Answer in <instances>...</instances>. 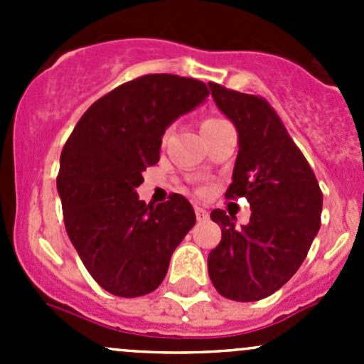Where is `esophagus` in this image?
I'll return each instance as SVG.
<instances>
[{
  "mask_svg": "<svg viewBox=\"0 0 364 364\" xmlns=\"http://www.w3.org/2000/svg\"><path fill=\"white\" fill-rule=\"evenodd\" d=\"M196 216L199 222H205L209 218V213L205 208H200V205H196Z\"/></svg>",
  "mask_w": 364,
  "mask_h": 364,
  "instance_id": "34e87169",
  "label": "esophagus"
}]
</instances>
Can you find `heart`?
Returning <instances> with one entry per match:
<instances>
[{
    "label": "heart",
    "mask_w": 364,
    "mask_h": 364,
    "mask_svg": "<svg viewBox=\"0 0 364 364\" xmlns=\"http://www.w3.org/2000/svg\"><path fill=\"white\" fill-rule=\"evenodd\" d=\"M218 123H223V119H218V117H208V119L203 121V128L215 127V124H218Z\"/></svg>",
    "instance_id": "1"
}]
</instances>
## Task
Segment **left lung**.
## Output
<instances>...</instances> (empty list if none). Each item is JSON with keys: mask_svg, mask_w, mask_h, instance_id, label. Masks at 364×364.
<instances>
[{"mask_svg": "<svg viewBox=\"0 0 364 364\" xmlns=\"http://www.w3.org/2000/svg\"><path fill=\"white\" fill-rule=\"evenodd\" d=\"M213 100L237 130V151L227 199L250 203L248 225L211 211L222 241L209 252L208 271L223 297L259 301L287 284L321 227L322 192L306 159L274 109L255 95L209 82Z\"/></svg>", "mask_w": 364, "mask_h": 364, "instance_id": "1", "label": "left lung"}]
</instances>
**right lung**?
I'll return each instance as SVG.
<instances>
[{
    "instance_id": "obj_1",
    "label": "right lung",
    "mask_w": 364,
    "mask_h": 364,
    "mask_svg": "<svg viewBox=\"0 0 364 364\" xmlns=\"http://www.w3.org/2000/svg\"><path fill=\"white\" fill-rule=\"evenodd\" d=\"M208 95L197 79L142 75L95 102L61 151L58 193L68 237L95 282L114 296L155 291L196 223L183 196L155 205L139 200L135 188L160 160L168 124Z\"/></svg>"
}]
</instances>
